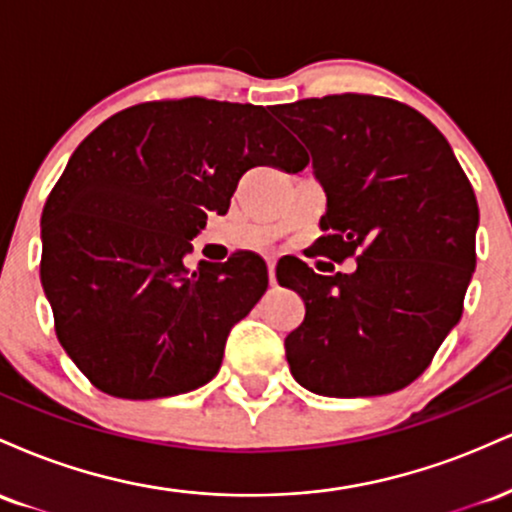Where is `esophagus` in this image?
I'll list each match as a JSON object with an SVG mask.
<instances>
[{"mask_svg": "<svg viewBox=\"0 0 512 512\" xmlns=\"http://www.w3.org/2000/svg\"><path fill=\"white\" fill-rule=\"evenodd\" d=\"M267 272H269V284H276V260L274 257H267Z\"/></svg>", "mask_w": 512, "mask_h": 512, "instance_id": "1", "label": "esophagus"}]
</instances>
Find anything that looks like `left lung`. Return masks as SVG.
I'll use <instances>...</instances> for the list:
<instances>
[{"mask_svg":"<svg viewBox=\"0 0 512 512\" xmlns=\"http://www.w3.org/2000/svg\"><path fill=\"white\" fill-rule=\"evenodd\" d=\"M276 117L308 146L325 185L315 255L356 257L351 274L322 276L301 260L276 267L305 303L284 342L291 375L325 397L402 390L462 317L477 264L472 185L438 127L392 98H305Z\"/></svg>","mask_w":512,"mask_h":512,"instance_id":"obj_1","label":"left lung"}]
</instances>
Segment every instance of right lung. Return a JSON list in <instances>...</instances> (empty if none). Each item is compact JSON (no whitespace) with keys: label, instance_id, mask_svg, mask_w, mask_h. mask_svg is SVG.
I'll use <instances>...</instances> for the list:
<instances>
[{"label":"right lung","instance_id":"obj_1","mask_svg":"<svg viewBox=\"0 0 512 512\" xmlns=\"http://www.w3.org/2000/svg\"><path fill=\"white\" fill-rule=\"evenodd\" d=\"M255 166L298 173L308 156L264 108L199 96L132 105L76 146L43 209L40 281L57 339L105 395L173 397L219 373L267 264L185 255Z\"/></svg>","mask_w":512,"mask_h":512}]
</instances>
